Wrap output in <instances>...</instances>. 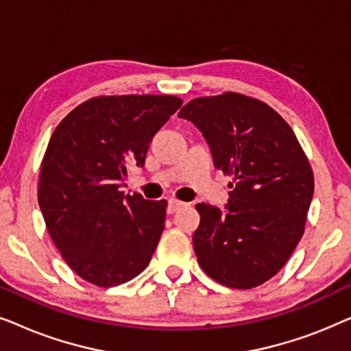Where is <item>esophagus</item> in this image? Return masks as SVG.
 I'll use <instances>...</instances> for the list:
<instances>
[{"instance_id":"esophagus-1","label":"esophagus","mask_w":351,"mask_h":351,"mask_svg":"<svg viewBox=\"0 0 351 351\" xmlns=\"http://www.w3.org/2000/svg\"><path fill=\"white\" fill-rule=\"evenodd\" d=\"M184 206H185V203H182V201L171 198L169 201H167V213L174 214V213H177V210H180L182 208H184Z\"/></svg>"}]
</instances>
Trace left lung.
<instances>
[{"label":"left lung","instance_id":"left-lung-1","mask_svg":"<svg viewBox=\"0 0 351 351\" xmlns=\"http://www.w3.org/2000/svg\"><path fill=\"white\" fill-rule=\"evenodd\" d=\"M180 118L203 132L214 166L232 177L227 210L199 203L193 247L208 276L251 289L276 275L305 232L313 171L289 124L239 93L196 97Z\"/></svg>","mask_w":351,"mask_h":351}]
</instances>
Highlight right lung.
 <instances>
[{
	"label": "right lung",
	"instance_id": "add662e5",
	"mask_svg": "<svg viewBox=\"0 0 351 351\" xmlns=\"http://www.w3.org/2000/svg\"><path fill=\"white\" fill-rule=\"evenodd\" d=\"M176 95H99L66 114L43 156L38 203L60 256L90 285L112 287L145 270L166 222L165 199L124 195L129 166L180 108Z\"/></svg>",
	"mask_w": 351,
	"mask_h": 351
}]
</instances>
